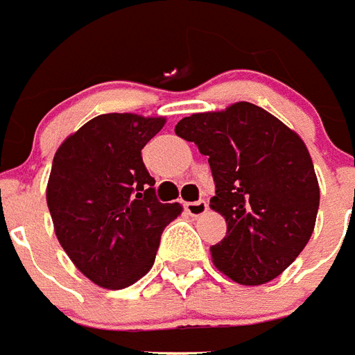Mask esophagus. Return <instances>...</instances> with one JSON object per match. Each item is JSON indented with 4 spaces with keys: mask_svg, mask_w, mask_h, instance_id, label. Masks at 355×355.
<instances>
[{
    "mask_svg": "<svg viewBox=\"0 0 355 355\" xmlns=\"http://www.w3.org/2000/svg\"><path fill=\"white\" fill-rule=\"evenodd\" d=\"M207 209H209V205H207L205 200L189 201V203H185V211L189 212L191 216H194V218L201 216V214H205Z\"/></svg>",
    "mask_w": 355,
    "mask_h": 355,
    "instance_id": "obj_1",
    "label": "esophagus"
}]
</instances>
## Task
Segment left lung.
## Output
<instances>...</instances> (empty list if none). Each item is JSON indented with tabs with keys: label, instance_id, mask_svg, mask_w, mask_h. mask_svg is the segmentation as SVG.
<instances>
[{
	"label": "left lung",
	"instance_id": "obj_1",
	"mask_svg": "<svg viewBox=\"0 0 355 355\" xmlns=\"http://www.w3.org/2000/svg\"><path fill=\"white\" fill-rule=\"evenodd\" d=\"M175 135L209 155L211 209L227 222V236L211 248L214 266L238 284L277 279L306 248L319 211L302 139L251 102L181 119Z\"/></svg>",
	"mask_w": 355,
	"mask_h": 355
}]
</instances>
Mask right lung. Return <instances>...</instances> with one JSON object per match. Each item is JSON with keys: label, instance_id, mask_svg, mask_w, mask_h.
<instances>
[{"label": "right lung", "instance_id": "1", "mask_svg": "<svg viewBox=\"0 0 355 355\" xmlns=\"http://www.w3.org/2000/svg\"><path fill=\"white\" fill-rule=\"evenodd\" d=\"M164 119L106 113L56 150L47 205L55 232L76 268L95 284L123 290L154 266L163 229L181 212L161 203L141 150Z\"/></svg>", "mask_w": 355, "mask_h": 355}]
</instances>
